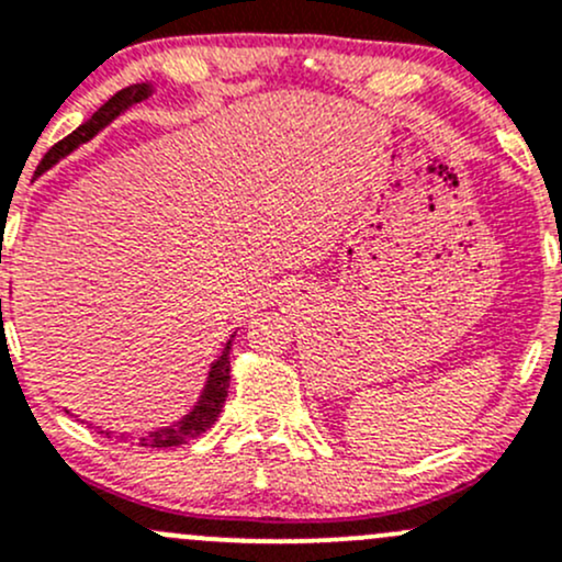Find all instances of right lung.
Instances as JSON below:
<instances>
[{"mask_svg":"<svg viewBox=\"0 0 562 562\" xmlns=\"http://www.w3.org/2000/svg\"><path fill=\"white\" fill-rule=\"evenodd\" d=\"M149 95H151V85L149 82L131 85V88H125V90L116 92V95H111L109 101L103 103V106L98 109L88 122H85V125H79L77 131H74L71 135H66L64 140H58V144H55L53 149L45 154V159H42L40 168H36V176H42V172H45V170H50L60 157L71 154L79 144L90 140L92 135L101 131V127H106L109 122L114 120V116H120L127 106H133V103H140V101H144V98H149ZM0 317H2V299H0ZM232 338H229V341H226V347H224V351H221L218 360H215L213 366H211V373H207V384H205V390H202L200 400H196L194 408H191L187 416L181 418V422L170 424V427H159V429L144 431V435L138 437L140 446H144V448L187 446L189 440H194V437L205 435V431L213 427L215 418H218L221 408H224L226 394H229V349H232ZM106 435L111 437V431H106Z\"/></svg>","mask_w":562,"mask_h":562,"instance_id":"1","label":"right lung"}]
</instances>
